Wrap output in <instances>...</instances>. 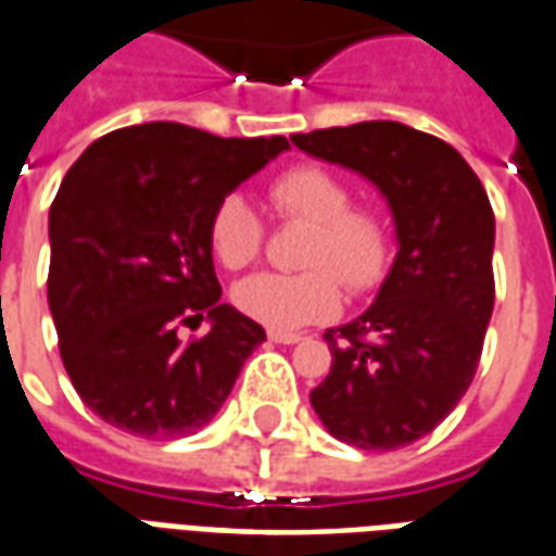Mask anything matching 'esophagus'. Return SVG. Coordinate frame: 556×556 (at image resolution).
<instances>
[{
	"instance_id": "obj_1",
	"label": "esophagus",
	"mask_w": 556,
	"mask_h": 556,
	"mask_svg": "<svg viewBox=\"0 0 556 556\" xmlns=\"http://www.w3.org/2000/svg\"><path fill=\"white\" fill-rule=\"evenodd\" d=\"M267 339L277 341V344H298L300 332H289V330H267Z\"/></svg>"
}]
</instances>
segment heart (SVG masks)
Instances as JSON below:
<instances>
[{
  "label": "heart",
  "instance_id": "obj_1",
  "mask_svg": "<svg viewBox=\"0 0 556 556\" xmlns=\"http://www.w3.org/2000/svg\"><path fill=\"white\" fill-rule=\"evenodd\" d=\"M270 203L282 217L312 226L298 274L258 270L238 279L232 303L247 318L274 330H294L339 309V279L353 291L377 289L389 270L392 236L377 212L351 208V188L318 164H300L270 185ZM265 224L244 194L217 200L208 217V247L220 265L244 267L258 256Z\"/></svg>",
  "mask_w": 556,
  "mask_h": 556
}]
</instances>
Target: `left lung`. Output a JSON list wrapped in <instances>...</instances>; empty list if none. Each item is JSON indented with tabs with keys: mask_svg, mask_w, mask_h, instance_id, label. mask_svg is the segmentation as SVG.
Here are the masks:
<instances>
[{
	"mask_svg": "<svg viewBox=\"0 0 556 556\" xmlns=\"http://www.w3.org/2000/svg\"><path fill=\"white\" fill-rule=\"evenodd\" d=\"M377 188L397 253L368 309L324 332L332 365L309 394L320 425L362 451L418 442L475 380L492 306L495 215L451 143L394 121L291 135Z\"/></svg>",
	"mask_w": 556,
	"mask_h": 556,
	"instance_id": "left-lung-1",
	"label": "left lung"
}]
</instances>
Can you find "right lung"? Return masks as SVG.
<instances>
[{
    "label": "right lung",
    "instance_id": "1",
    "mask_svg": "<svg viewBox=\"0 0 556 556\" xmlns=\"http://www.w3.org/2000/svg\"><path fill=\"white\" fill-rule=\"evenodd\" d=\"M286 150L282 135L155 121L102 135L70 167L49 208V312L70 380L102 421L179 439L224 406L265 330L220 303L208 217ZM203 317V340L175 336Z\"/></svg>",
    "mask_w": 556,
    "mask_h": 556
}]
</instances>
